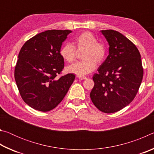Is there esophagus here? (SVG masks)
Returning a JSON list of instances; mask_svg holds the SVG:
<instances>
[{
  "label": "esophagus",
  "mask_w": 154,
  "mask_h": 154,
  "mask_svg": "<svg viewBox=\"0 0 154 154\" xmlns=\"http://www.w3.org/2000/svg\"><path fill=\"white\" fill-rule=\"evenodd\" d=\"M77 78H79V79L84 80V79H86V77H85V76H79V75H78V76H77Z\"/></svg>",
  "instance_id": "esophagus-1"
}]
</instances>
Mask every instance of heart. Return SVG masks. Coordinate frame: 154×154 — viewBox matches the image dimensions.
Segmentation results:
<instances>
[{
  "instance_id": "heart-1",
  "label": "heart",
  "mask_w": 154,
  "mask_h": 154,
  "mask_svg": "<svg viewBox=\"0 0 154 154\" xmlns=\"http://www.w3.org/2000/svg\"><path fill=\"white\" fill-rule=\"evenodd\" d=\"M75 47L70 43H65L60 49V54L65 61L72 63L76 58V50H83L82 60L67 66L66 71L70 73L83 76L92 72L96 64H101L106 56L105 44L98 42L96 36L90 32H83L78 35L74 41Z\"/></svg>"
}]
</instances>
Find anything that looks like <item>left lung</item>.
I'll return each mask as SVG.
<instances>
[{
    "instance_id": "obj_1",
    "label": "left lung",
    "mask_w": 154,
    "mask_h": 154,
    "mask_svg": "<svg viewBox=\"0 0 154 154\" xmlns=\"http://www.w3.org/2000/svg\"><path fill=\"white\" fill-rule=\"evenodd\" d=\"M109 43V55L93 76L90 98L106 113H115L133 100L141 83L143 69L134 44L118 31L101 30Z\"/></svg>"
}]
</instances>
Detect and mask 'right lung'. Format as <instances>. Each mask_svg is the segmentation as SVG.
Segmentation results:
<instances>
[{
  "label": "right lung",
  "mask_w": 154,
  "mask_h": 154,
  "mask_svg": "<svg viewBox=\"0 0 154 154\" xmlns=\"http://www.w3.org/2000/svg\"><path fill=\"white\" fill-rule=\"evenodd\" d=\"M71 32L46 30L28 40L20 49L15 82L23 100L35 110L46 112L56 107L74 82L72 73L56 77L64 66L61 46Z\"/></svg>",
  "instance_id": "1"
}]
</instances>
